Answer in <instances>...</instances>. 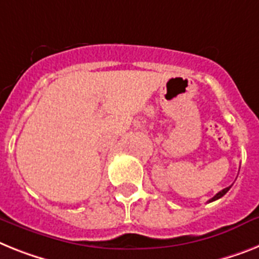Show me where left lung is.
<instances>
[{
	"mask_svg": "<svg viewBox=\"0 0 259 259\" xmlns=\"http://www.w3.org/2000/svg\"><path fill=\"white\" fill-rule=\"evenodd\" d=\"M230 187H232V186H230ZM230 187H227V188H224V190L220 191V192H219V193H216V195H214V196L209 200V203H210V201H214V200H217V199H220V197H223L224 195H225V193H227L228 191L230 190Z\"/></svg>",
	"mask_w": 259,
	"mask_h": 259,
	"instance_id": "left-lung-1",
	"label": "left lung"
}]
</instances>
